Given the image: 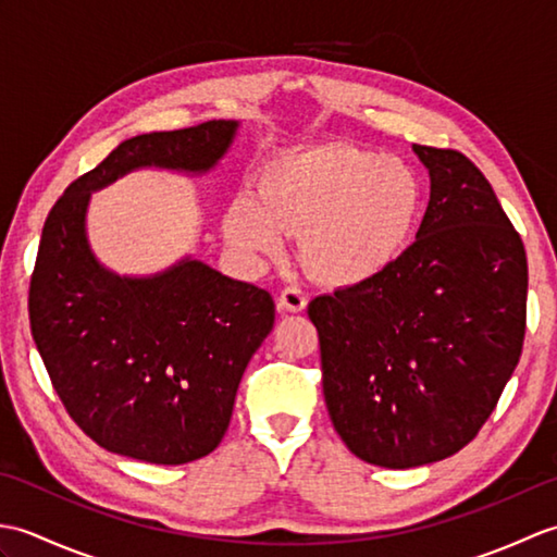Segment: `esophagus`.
Wrapping results in <instances>:
<instances>
[{
    "label": "esophagus",
    "instance_id": "1",
    "mask_svg": "<svg viewBox=\"0 0 557 557\" xmlns=\"http://www.w3.org/2000/svg\"><path fill=\"white\" fill-rule=\"evenodd\" d=\"M306 294L299 289V287H287L285 292L280 294V306L285 311H292V313H301L306 309Z\"/></svg>",
    "mask_w": 557,
    "mask_h": 557
}]
</instances>
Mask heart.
Segmentation results:
<instances>
[{
	"label": "heart",
	"instance_id": "heart-1",
	"mask_svg": "<svg viewBox=\"0 0 557 557\" xmlns=\"http://www.w3.org/2000/svg\"><path fill=\"white\" fill-rule=\"evenodd\" d=\"M256 196L236 198L224 232L242 251L277 258L283 234L301 236L313 277L354 287L381 277L405 256L423 210L411 164L351 146L282 152L256 176Z\"/></svg>",
	"mask_w": 557,
	"mask_h": 557
}]
</instances>
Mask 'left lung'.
Returning <instances> with one entry per match:
<instances>
[{
  "instance_id": "obj_1",
  "label": "left lung",
  "mask_w": 557,
  "mask_h": 557,
  "mask_svg": "<svg viewBox=\"0 0 557 557\" xmlns=\"http://www.w3.org/2000/svg\"><path fill=\"white\" fill-rule=\"evenodd\" d=\"M411 150L431 176L417 242L381 277L309 304L335 431L385 469L474 441L527 327V251L493 186L457 150Z\"/></svg>"
}]
</instances>
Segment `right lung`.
<instances>
[{"instance_id":"right-lung-1","label":"right lung","mask_w":557,"mask_h":557,"mask_svg":"<svg viewBox=\"0 0 557 557\" xmlns=\"http://www.w3.org/2000/svg\"><path fill=\"white\" fill-rule=\"evenodd\" d=\"M239 122L140 134L78 176L45 220L30 277V333L59 399L100 447L150 465L210 455L275 325L265 289L184 256L156 275H120L88 239L90 196L136 170L203 176Z\"/></svg>"}]
</instances>
